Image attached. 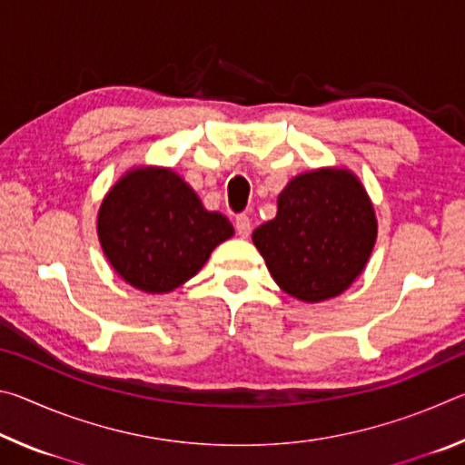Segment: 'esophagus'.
Here are the masks:
<instances>
[{
  "label": "esophagus",
  "instance_id": "34e87169",
  "mask_svg": "<svg viewBox=\"0 0 465 465\" xmlns=\"http://www.w3.org/2000/svg\"><path fill=\"white\" fill-rule=\"evenodd\" d=\"M235 232H238L240 238H248L252 232V222L248 215H238L235 217Z\"/></svg>",
  "mask_w": 465,
  "mask_h": 465
}]
</instances>
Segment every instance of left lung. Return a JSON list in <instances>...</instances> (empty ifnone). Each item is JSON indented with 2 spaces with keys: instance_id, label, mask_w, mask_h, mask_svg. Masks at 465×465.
Listing matches in <instances>:
<instances>
[{
  "instance_id": "obj_1",
  "label": "left lung",
  "mask_w": 465,
  "mask_h": 465,
  "mask_svg": "<svg viewBox=\"0 0 465 465\" xmlns=\"http://www.w3.org/2000/svg\"><path fill=\"white\" fill-rule=\"evenodd\" d=\"M377 240L373 203L349 168H318L289 180L277 217L252 242L291 297L318 303L344 293L365 271Z\"/></svg>"
}]
</instances>
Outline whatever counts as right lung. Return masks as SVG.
Masks as SVG:
<instances>
[{"mask_svg":"<svg viewBox=\"0 0 465 465\" xmlns=\"http://www.w3.org/2000/svg\"><path fill=\"white\" fill-rule=\"evenodd\" d=\"M98 240L119 277L143 293H170L233 235L225 215L203 207L172 168L137 166L116 180L98 209Z\"/></svg>","mask_w":465,"mask_h":465,"instance_id":"add662e5","label":"right lung"}]
</instances>
